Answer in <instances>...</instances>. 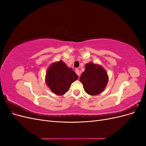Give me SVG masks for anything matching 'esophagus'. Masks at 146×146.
<instances>
[{"instance_id":"obj_1","label":"esophagus","mask_w":146,"mask_h":146,"mask_svg":"<svg viewBox=\"0 0 146 146\" xmlns=\"http://www.w3.org/2000/svg\"><path fill=\"white\" fill-rule=\"evenodd\" d=\"M76 74L78 75V76H80V70H79L78 69H76Z\"/></svg>"}]
</instances>
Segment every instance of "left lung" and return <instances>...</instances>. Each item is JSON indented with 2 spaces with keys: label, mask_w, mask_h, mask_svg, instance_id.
Returning a JSON list of instances; mask_svg holds the SVG:
<instances>
[{
  "label": "left lung",
  "mask_w": 146,
  "mask_h": 146,
  "mask_svg": "<svg viewBox=\"0 0 146 146\" xmlns=\"http://www.w3.org/2000/svg\"><path fill=\"white\" fill-rule=\"evenodd\" d=\"M80 81L87 94L96 96L104 91L108 82V76L102 66L90 62L86 64Z\"/></svg>",
  "instance_id": "8db88e82"
}]
</instances>
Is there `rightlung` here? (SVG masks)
Segmentation results:
<instances>
[{"label": "right lung", "mask_w": 146, "mask_h": 146, "mask_svg": "<svg viewBox=\"0 0 146 146\" xmlns=\"http://www.w3.org/2000/svg\"><path fill=\"white\" fill-rule=\"evenodd\" d=\"M78 78L76 72L60 60L49 66L47 70L45 80L53 93L62 96L68 91L71 84Z\"/></svg>", "instance_id": "right-lung-1"}]
</instances>
